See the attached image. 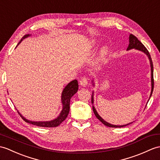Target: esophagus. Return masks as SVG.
Returning a JSON list of instances; mask_svg holds the SVG:
<instances>
[{"instance_id":"1","label":"esophagus","mask_w":160,"mask_h":160,"mask_svg":"<svg viewBox=\"0 0 160 160\" xmlns=\"http://www.w3.org/2000/svg\"><path fill=\"white\" fill-rule=\"evenodd\" d=\"M79 83L82 87H86L88 84V80L86 77H82L80 79Z\"/></svg>"}]
</instances>
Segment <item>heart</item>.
Here are the masks:
<instances>
[{"instance_id": "b5f03b06", "label": "heart", "mask_w": 160, "mask_h": 160, "mask_svg": "<svg viewBox=\"0 0 160 160\" xmlns=\"http://www.w3.org/2000/svg\"><path fill=\"white\" fill-rule=\"evenodd\" d=\"M106 52H107V49H106V48H103V49L102 50V54L104 55V54H106Z\"/></svg>"}]
</instances>
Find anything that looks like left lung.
Returning <instances> with one entry per match:
<instances>
[{
  "label": "left lung",
  "instance_id": "8db88e82",
  "mask_svg": "<svg viewBox=\"0 0 160 160\" xmlns=\"http://www.w3.org/2000/svg\"><path fill=\"white\" fill-rule=\"evenodd\" d=\"M129 44L128 46V50H131V49H133V48H135L136 50H138L143 52L145 53L147 56L148 58H149V61H150V64H151V85H152V88H151V95H150V98L151 97V95L153 93V87H154V80H153V62H152V59L151 57V55L148 52V51L147 50V48H145L143 44L141 43L140 41L138 39V38H136V36H134L132 34L129 35ZM150 99V98H149ZM92 103H93V96H92ZM92 110H93V112L95 114V115L96 116L98 119L101 121L103 125H105L107 127H110V128H122V127H125V126L129 125L131 123H129L127 125H114L112 124H110L108 122L105 121L103 119V118L99 116V115L98 114L97 111H96L95 107L92 106Z\"/></svg>",
  "mask_w": 160,
  "mask_h": 160
}]
</instances>
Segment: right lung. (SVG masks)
<instances>
[{
    "instance_id": "1",
    "label": "right lung",
    "mask_w": 160,
    "mask_h": 160,
    "mask_svg": "<svg viewBox=\"0 0 160 160\" xmlns=\"http://www.w3.org/2000/svg\"><path fill=\"white\" fill-rule=\"evenodd\" d=\"M29 35H25L23 38H22V39L20 41V42L18 43L19 44L22 40L27 38L28 37ZM78 83L77 80H72L71 82H69L65 88L63 90L62 92V96H61V100H62V110L61 111V114H59V116L55 118V119L50 121H44V122H35V121H28L27 119H26L24 117H23L22 115L20 114V112H18V114L20 115V117L22 118L25 122H28L30 124H32L34 125L39 126V127H44V128H55L57 127L59 125H60L62 121H64L66 118L68 117V115L69 112V102H70V99H71L72 96L76 93V92L78 91Z\"/></svg>"
}]
</instances>
